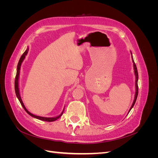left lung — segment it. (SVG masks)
Here are the masks:
<instances>
[{
  "mask_svg": "<svg viewBox=\"0 0 158 158\" xmlns=\"http://www.w3.org/2000/svg\"><path fill=\"white\" fill-rule=\"evenodd\" d=\"M132 54V53H131ZM132 62H133V65H134V70H135V76H136V82H135V85H136V93H135V99H134V102L132 103V106L130 109V110H129L128 113L130 112V111L131 110V109L133 107V106H135V102L136 101V99H137V97H138V70H137V68H136V66L135 63V61H134L133 60V58H132Z\"/></svg>",
  "mask_w": 158,
  "mask_h": 158,
  "instance_id": "1",
  "label": "left lung"
}]
</instances>
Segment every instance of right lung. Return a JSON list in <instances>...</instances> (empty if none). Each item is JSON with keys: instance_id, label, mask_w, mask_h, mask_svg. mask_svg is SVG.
Wrapping results in <instances>:
<instances>
[{"instance_id": "obj_1", "label": "right lung", "mask_w": 158, "mask_h": 158, "mask_svg": "<svg viewBox=\"0 0 158 158\" xmlns=\"http://www.w3.org/2000/svg\"><path fill=\"white\" fill-rule=\"evenodd\" d=\"M28 51H29V49H27L26 51L23 52V55L21 56L20 60H19V62H18V66H17V73H16V78H15V83H14V88H15V92H16V96L18 99L19 101H20L22 106L23 107V108L24 109L25 111L30 114V116L34 117V118H36L37 119H40V120H41V121H47V122H52V121H56V119H58L59 118H60L62 114H63V111L61 113V114H60V115L57 116L56 117H40V116H37V115H35V114H33L32 113H31L30 112H29L27 111V110L26 109V108L25 107L24 105H23V103L22 102V100L21 99V97H20V92H19V88H18V79H19V75H20V66H21V64H22V63L23 62V59H24L26 55L27 54L28 52Z\"/></svg>"}]
</instances>
